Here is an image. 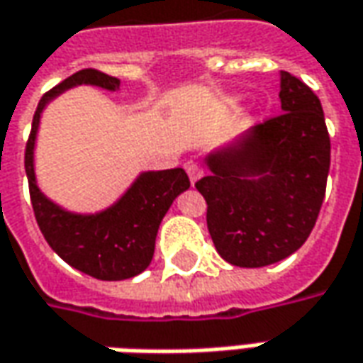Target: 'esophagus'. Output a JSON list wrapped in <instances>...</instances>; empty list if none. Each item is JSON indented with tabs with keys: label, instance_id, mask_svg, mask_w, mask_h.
<instances>
[{
	"label": "esophagus",
	"instance_id": "obj_1",
	"mask_svg": "<svg viewBox=\"0 0 363 363\" xmlns=\"http://www.w3.org/2000/svg\"><path fill=\"white\" fill-rule=\"evenodd\" d=\"M184 171H186V174H189V179H191L192 184L202 177V169L194 161L186 162V164H184Z\"/></svg>",
	"mask_w": 363,
	"mask_h": 363
}]
</instances>
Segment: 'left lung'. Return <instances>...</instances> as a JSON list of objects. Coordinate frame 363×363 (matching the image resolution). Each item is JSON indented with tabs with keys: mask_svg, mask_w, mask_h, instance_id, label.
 <instances>
[{
	"mask_svg": "<svg viewBox=\"0 0 363 363\" xmlns=\"http://www.w3.org/2000/svg\"><path fill=\"white\" fill-rule=\"evenodd\" d=\"M280 103L284 113L211 152L204 159L211 172L196 182L214 248L240 268L294 254L312 233L326 194L330 135L320 99L280 71Z\"/></svg>",
	"mask_w": 363,
	"mask_h": 363,
	"instance_id": "obj_1",
	"label": "left lung"
}]
</instances>
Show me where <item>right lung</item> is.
Instances as JSON below:
<instances>
[{
  "mask_svg": "<svg viewBox=\"0 0 363 363\" xmlns=\"http://www.w3.org/2000/svg\"><path fill=\"white\" fill-rule=\"evenodd\" d=\"M77 85L117 91L121 81L97 69H81L41 97L26 147L31 204L47 244L69 266L97 280H125L150 264L162 216L172 201L191 186V181L182 169L140 172L119 201L95 214L69 213L49 201L37 186L33 164L39 119L51 99Z\"/></svg>",
  "mask_w": 363,
  "mask_h": 363,
  "instance_id": "obj_1",
  "label": "right lung"
}]
</instances>
